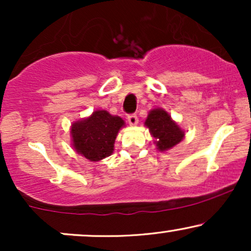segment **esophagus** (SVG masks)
Here are the masks:
<instances>
[{"mask_svg": "<svg viewBox=\"0 0 251 251\" xmlns=\"http://www.w3.org/2000/svg\"><path fill=\"white\" fill-rule=\"evenodd\" d=\"M128 124L131 126H137L138 125V117L135 114H131V116L127 117Z\"/></svg>", "mask_w": 251, "mask_h": 251, "instance_id": "34e87169", "label": "esophagus"}]
</instances>
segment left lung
Wrapping results in <instances>:
<instances>
[{"mask_svg":"<svg viewBox=\"0 0 251 251\" xmlns=\"http://www.w3.org/2000/svg\"><path fill=\"white\" fill-rule=\"evenodd\" d=\"M144 124L149 128L150 134L153 138V143L159 152L172 149L185 137V131L164 108H152Z\"/></svg>","mask_w":251,"mask_h":251,"instance_id":"left-lung-1","label":"left lung"}]
</instances>
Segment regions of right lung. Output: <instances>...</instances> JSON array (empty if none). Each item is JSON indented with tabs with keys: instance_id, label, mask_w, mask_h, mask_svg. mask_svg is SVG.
Listing matches in <instances>:
<instances>
[{
	"instance_id": "right-lung-1",
	"label": "right lung",
	"mask_w": 251,
	"mask_h": 251,
	"mask_svg": "<svg viewBox=\"0 0 251 251\" xmlns=\"http://www.w3.org/2000/svg\"><path fill=\"white\" fill-rule=\"evenodd\" d=\"M125 122L105 109H96L89 117L72 124V146L77 154L91 162H99L114 151V142Z\"/></svg>"
}]
</instances>
